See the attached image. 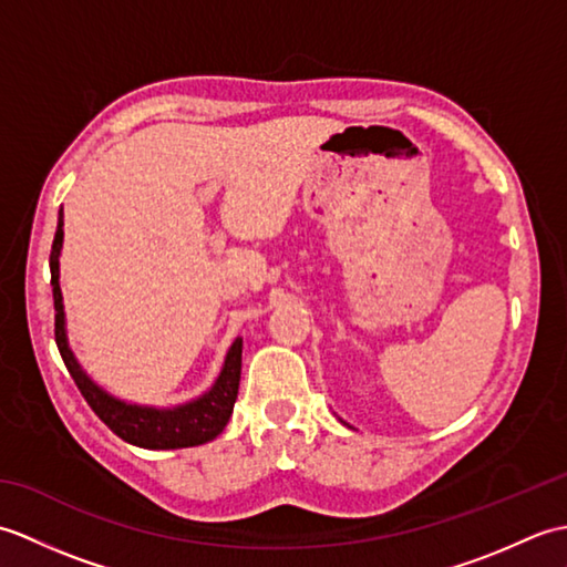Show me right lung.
Instances as JSON below:
<instances>
[{"mask_svg": "<svg viewBox=\"0 0 567 567\" xmlns=\"http://www.w3.org/2000/svg\"><path fill=\"white\" fill-rule=\"evenodd\" d=\"M60 248H63V209L58 214V228L51 248V287H53V305H55V343L63 355L68 372L75 380L78 390L92 406L106 426H110L118 439L126 443L141 445L151 451H171V449H189V445H202L219 436L224 426L231 419L238 382H240V351H244V339H236L228 348L224 368L219 378L212 384L209 392H204L197 400L187 404H177L173 409H155L141 406L116 400L110 392H104L100 384H94L87 372L72 355L68 346L65 331V311H63V292H60Z\"/></svg>", "mask_w": 567, "mask_h": 567, "instance_id": "right-lung-1", "label": "right lung"}]
</instances>
